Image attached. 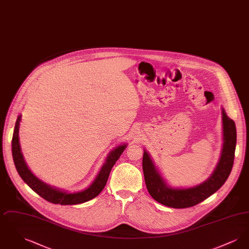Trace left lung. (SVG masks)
Here are the masks:
<instances>
[{
  "mask_svg": "<svg viewBox=\"0 0 249 249\" xmlns=\"http://www.w3.org/2000/svg\"><path fill=\"white\" fill-rule=\"evenodd\" d=\"M223 146L219 161L210 178L200 185L188 189H174L167 186L159 174L149 154L143 150L142 172L146 189L152 198L173 208H187L200 203L219 190L229 178L234 160L236 146L235 123L222 108Z\"/></svg>",
  "mask_w": 249,
  "mask_h": 249,
  "instance_id": "left-lung-1",
  "label": "left lung"
}]
</instances>
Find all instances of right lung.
<instances>
[{
	"instance_id": "right-lung-1",
	"label": "right lung",
	"mask_w": 249,
	"mask_h": 249,
	"mask_svg": "<svg viewBox=\"0 0 249 249\" xmlns=\"http://www.w3.org/2000/svg\"><path fill=\"white\" fill-rule=\"evenodd\" d=\"M21 119V116L19 115L16 121L15 130L13 133L12 139V154L15 166L20 178L23 179L24 182L40 195L45 200L55 203V204H61V205H71V204H78L86 201L92 200L96 196H98L101 191L107 185V179L109 178L110 172L115 165L116 161L118 160L120 155L125 150L127 144H121L117 146L114 150H112L107 156V160L101 168L99 174L95 178L92 184L86 190L78 192L69 193L66 191L58 190L56 188L50 187L48 184L41 181L39 178L30 171L26 162L24 160L23 156L20 150L19 145V139H18V130H19V122Z\"/></svg>"
}]
</instances>
